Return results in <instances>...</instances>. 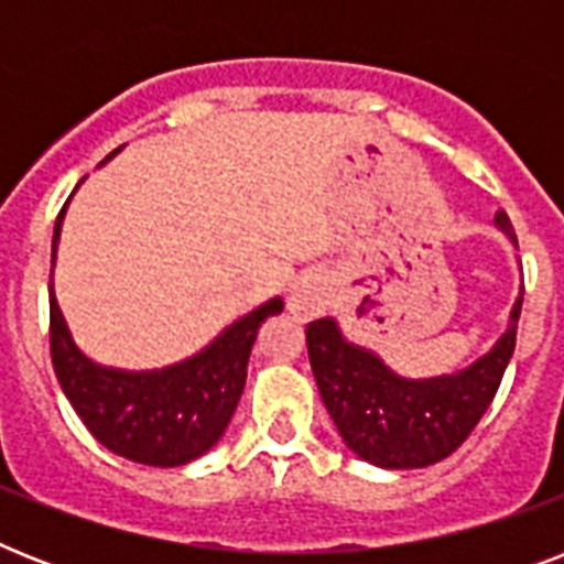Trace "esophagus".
Returning <instances> with one entry per match:
<instances>
[{
	"mask_svg": "<svg viewBox=\"0 0 564 564\" xmlns=\"http://www.w3.org/2000/svg\"><path fill=\"white\" fill-rule=\"evenodd\" d=\"M330 304V281L322 272H304L299 281L292 283L286 307L299 318L322 316Z\"/></svg>",
	"mask_w": 564,
	"mask_h": 564,
	"instance_id": "obj_1",
	"label": "esophagus"
}]
</instances>
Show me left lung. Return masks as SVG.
Here are the masks:
<instances>
[{"label": "left lung", "instance_id": "8db88e82", "mask_svg": "<svg viewBox=\"0 0 564 564\" xmlns=\"http://www.w3.org/2000/svg\"><path fill=\"white\" fill-rule=\"evenodd\" d=\"M495 225L518 248L512 221L498 210ZM524 281L509 310L507 330L465 369L433 377H403L371 348L351 343L336 318L307 325V354L318 394L339 436L377 468H427L463 445L489 410L516 351Z\"/></svg>", "mask_w": 564, "mask_h": 564}]
</instances>
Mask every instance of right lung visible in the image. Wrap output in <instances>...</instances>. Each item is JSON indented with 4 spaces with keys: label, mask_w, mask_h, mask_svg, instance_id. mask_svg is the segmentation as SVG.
<instances>
[{
    "label": "right lung",
    "mask_w": 564,
    "mask_h": 564,
    "mask_svg": "<svg viewBox=\"0 0 564 564\" xmlns=\"http://www.w3.org/2000/svg\"><path fill=\"white\" fill-rule=\"evenodd\" d=\"M108 161H101L99 166ZM64 216L66 207L55 221L52 272H55ZM278 313H283L281 295L230 322L216 339H210L187 360L172 362L163 369H117L90 360L78 348L64 313L57 307L55 283L48 281L52 366L66 401L73 403L84 427L108 451L126 456L131 463L175 468L204 456L225 436L239 394L246 389L248 357L257 330L265 318Z\"/></svg>",
    "instance_id": "add662e5"
}]
</instances>
